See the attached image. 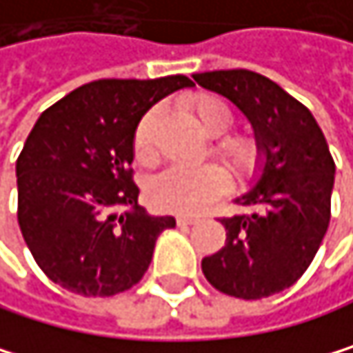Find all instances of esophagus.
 I'll return each instance as SVG.
<instances>
[{"instance_id":"34e87169","label":"esophagus","mask_w":353,"mask_h":353,"mask_svg":"<svg viewBox=\"0 0 353 353\" xmlns=\"http://www.w3.org/2000/svg\"><path fill=\"white\" fill-rule=\"evenodd\" d=\"M200 219L198 216H187V214H181V216H176V223L181 225V227H187V225H196Z\"/></svg>"}]
</instances>
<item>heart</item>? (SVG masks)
<instances>
[{"label": "heart", "mask_w": 353, "mask_h": 353, "mask_svg": "<svg viewBox=\"0 0 353 353\" xmlns=\"http://www.w3.org/2000/svg\"><path fill=\"white\" fill-rule=\"evenodd\" d=\"M187 111L198 119L202 130L212 141V153L238 179L250 181L265 166V147L250 130H229L236 124V109L225 97L200 92L187 103ZM162 107L147 109L132 132V155L137 164L149 168L157 164V128ZM232 187L229 174L214 164L200 168H172L149 183V200L162 212L198 214L223 198Z\"/></svg>", "instance_id": "b5f03b06"}]
</instances>
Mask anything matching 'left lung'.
Returning a JSON list of instances; mask_svg holds the SVG:
<instances>
[{
	"instance_id": "left-lung-1",
	"label": "left lung",
	"mask_w": 353,
	"mask_h": 353,
	"mask_svg": "<svg viewBox=\"0 0 353 353\" xmlns=\"http://www.w3.org/2000/svg\"><path fill=\"white\" fill-rule=\"evenodd\" d=\"M193 79L246 113L268 157L256 187L238 198L252 212L219 219L227 240L202 272L225 294L272 296L305 274L326 236L334 160L310 109L270 77L229 69Z\"/></svg>"
}]
</instances>
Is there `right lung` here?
<instances>
[{
  "instance_id": "right-lung-1",
  "label": "right lung",
  "mask_w": 353,
  "mask_h": 353,
  "mask_svg": "<svg viewBox=\"0 0 353 353\" xmlns=\"http://www.w3.org/2000/svg\"><path fill=\"white\" fill-rule=\"evenodd\" d=\"M187 85V75L97 79L39 115L16 160V214L35 263L54 284L111 296L145 276L157 236L176 221L139 206L132 132L151 105ZM121 205L131 210L119 215Z\"/></svg>"
}]
</instances>
